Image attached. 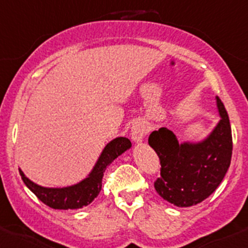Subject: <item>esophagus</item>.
Returning <instances> with one entry per match:
<instances>
[{
    "label": "esophagus",
    "mask_w": 248,
    "mask_h": 248,
    "mask_svg": "<svg viewBox=\"0 0 248 248\" xmlns=\"http://www.w3.org/2000/svg\"><path fill=\"white\" fill-rule=\"evenodd\" d=\"M147 133V128L142 122H136V124L132 126V131H131V137L132 140L134 142H140L144 137L146 136Z\"/></svg>",
    "instance_id": "34e87169"
}]
</instances>
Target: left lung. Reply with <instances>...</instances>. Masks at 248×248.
I'll use <instances>...</instances> for the list:
<instances>
[{"instance_id": "8db88e82", "label": "left lung", "mask_w": 248, "mask_h": 248, "mask_svg": "<svg viewBox=\"0 0 248 248\" xmlns=\"http://www.w3.org/2000/svg\"><path fill=\"white\" fill-rule=\"evenodd\" d=\"M221 120L202 141L180 144L170 129L162 127L149 137V144L161 161V177L155 182L157 193L170 204L188 207L211 196L231 166L232 139L229 117L216 97Z\"/></svg>"}]
</instances>
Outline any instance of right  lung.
<instances>
[{
    "mask_svg": "<svg viewBox=\"0 0 248 248\" xmlns=\"http://www.w3.org/2000/svg\"><path fill=\"white\" fill-rule=\"evenodd\" d=\"M131 140L124 137H119L111 140L106 145L87 177L76 185L62 187V188L39 186L31 181L29 177H26L21 169H19V172L27 188L49 207L57 210L81 209L91 204L99 194L102 189V179L108 166H110L120 155L131 149Z\"/></svg>",
    "mask_w": 248,
    "mask_h": 248,
    "instance_id": "add662e5",
    "label": "right lung"
}]
</instances>
